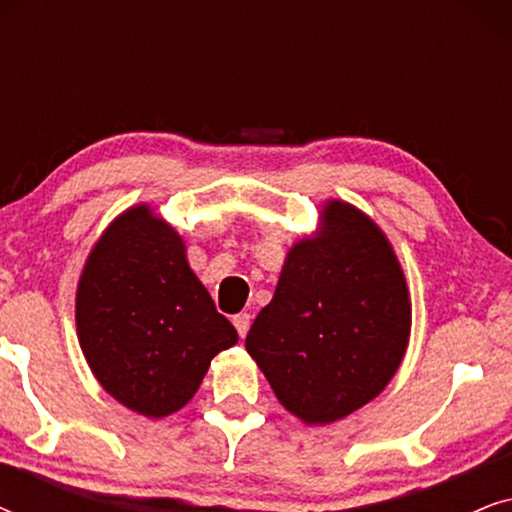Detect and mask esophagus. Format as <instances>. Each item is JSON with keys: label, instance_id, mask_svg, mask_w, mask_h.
Instances as JSON below:
<instances>
[{"label": "esophagus", "instance_id": "esophagus-1", "mask_svg": "<svg viewBox=\"0 0 512 512\" xmlns=\"http://www.w3.org/2000/svg\"><path fill=\"white\" fill-rule=\"evenodd\" d=\"M233 324H235V328H237V333L242 335H247L249 333V326H251V314H247V312H240V314H235L233 317Z\"/></svg>", "mask_w": 512, "mask_h": 512}]
</instances>
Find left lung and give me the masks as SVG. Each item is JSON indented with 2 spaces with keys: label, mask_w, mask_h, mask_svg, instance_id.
<instances>
[{
  "label": "left lung",
  "mask_w": 512,
  "mask_h": 512,
  "mask_svg": "<svg viewBox=\"0 0 512 512\" xmlns=\"http://www.w3.org/2000/svg\"><path fill=\"white\" fill-rule=\"evenodd\" d=\"M321 233L293 244L275 296L249 328L247 352L279 403L331 424L380 394L410 340V293L377 223L326 202Z\"/></svg>",
  "instance_id": "obj_1"
}]
</instances>
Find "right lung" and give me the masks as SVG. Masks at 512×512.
I'll list each match as a JSON object with an SVG mask.
<instances>
[{
  "label": "right lung",
  "mask_w": 512,
  "mask_h": 512,
  "mask_svg": "<svg viewBox=\"0 0 512 512\" xmlns=\"http://www.w3.org/2000/svg\"><path fill=\"white\" fill-rule=\"evenodd\" d=\"M76 333L104 391L153 419L184 408L214 356L237 342L188 268L181 235L146 205L118 216L90 251Z\"/></svg>",
  "instance_id": "1"
}]
</instances>
